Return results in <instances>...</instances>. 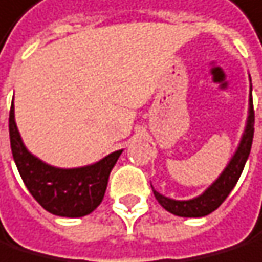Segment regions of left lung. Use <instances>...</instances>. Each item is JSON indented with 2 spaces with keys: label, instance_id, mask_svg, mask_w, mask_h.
<instances>
[{
  "label": "left lung",
  "instance_id": "obj_1",
  "mask_svg": "<svg viewBox=\"0 0 262 262\" xmlns=\"http://www.w3.org/2000/svg\"><path fill=\"white\" fill-rule=\"evenodd\" d=\"M253 134H254V110H253V99H251V93H250V108H248L247 128L242 136V141H240L237 152L234 154L232 158H230V162L226 166V169L223 171V174L219 176L202 195H199V197H195L192 200H173V199H168L165 195L154 190V195L158 200V203L162 205L166 211L173 213L176 216H182V217H202V216H206V214L213 213L214 210H217V208L221 206V203L227 199V195L235 187L242 171L245 168V163H247L250 150H251V144H253Z\"/></svg>",
  "mask_w": 262,
  "mask_h": 262
}]
</instances>
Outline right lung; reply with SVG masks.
<instances>
[{"label": "right lung", "instance_id": "obj_1", "mask_svg": "<svg viewBox=\"0 0 262 262\" xmlns=\"http://www.w3.org/2000/svg\"><path fill=\"white\" fill-rule=\"evenodd\" d=\"M9 138L14 162L28 192L46 211L65 217L86 216L100 205L110 171L123 152L117 150L94 165L81 168L51 166L27 150L15 124L14 105L9 112Z\"/></svg>", "mask_w": 262, "mask_h": 262}]
</instances>
